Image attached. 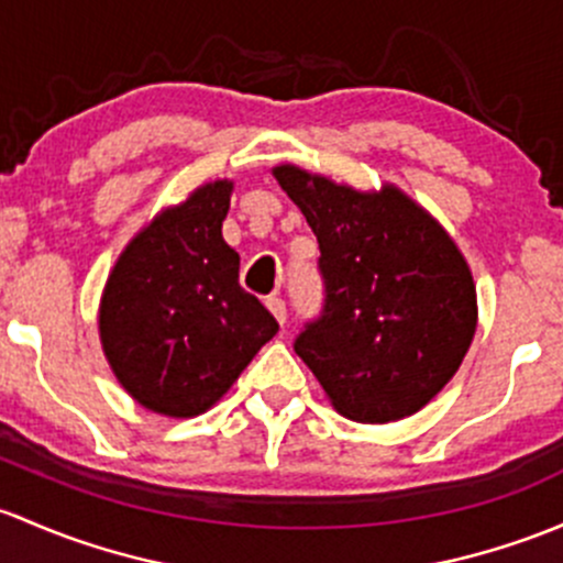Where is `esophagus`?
Listing matches in <instances>:
<instances>
[{"mask_svg": "<svg viewBox=\"0 0 563 563\" xmlns=\"http://www.w3.org/2000/svg\"><path fill=\"white\" fill-rule=\"evenodd\" d=\"M266 310L275 316V321L280 323V327H286V301H283L280 297H269L266 299Z\"/></svg>", "mask_w": 563, "mask_h": 563, "instance_id": "obj_1", "label": "esophagus"}]
</instances>
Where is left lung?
Returning a JSON list of instances; mask_svg holds the SVG:
<instances>
[{"label": "left lung", "mask_w": 563, "mask_h": 563, "mask_svg": "<svg viewBox=\"0 0 563 563\" xmlns=\"http://www.w3.org/2000/svg\"><path fill=\"white\" fill-rule=\"evenodd\" d=\"M272 175L318 236L327 280L323 316L294 351L340 416H412L453 380L475 336L477 291L464 253L394 183L358 191L297 164Z\"/></svg>", "instance_id": "1"}]
</instances>
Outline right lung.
Listing matches in <instances>:
<instances>
[{"mask_svg":"<svg viewBox=\"0 0 563 563\" xmlns=\"http://www.w3.org/2000/svg\"><path fill=\"white\" fill-rule=\"evenodd\" d=\"M234 180H210L164 207L129 240L99 299V342L121 388L145 410H210L277 334L240 288V256L221 227Z\"/></svg>","mask_w":563,"mask_h":563,"instance_id":"obj_1","label":"right lung"}]
</instances>
